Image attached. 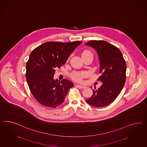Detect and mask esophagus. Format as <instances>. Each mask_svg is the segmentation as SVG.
Instances as JSON below:
<instances>
[{
    "label": "esophagus",
    "instance_id": "1",
    "mask_svg": "<svg viewBox=\"0 0 147 147\" xmlns=\"http://www.w3.org/2000/svg\"><path fill=\"white\" fill-rule=\"evenodd\" d=\"M76 86V87H78L79 89H84L85 88V87L84 86H81V85H79V84H77Z\"/></svg>",
    "mask_w": 147,
    "mask_h": 147
}]
</instances>
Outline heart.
<instances>
[{"label": "heart", "mask_w": 147, "mask_h": 147, "mask_svg": "<svg viewBox=\"0 0 147 147\" xmlns=\"http://www.w3.org/2000/svg\"><path fill=\"white\" fill-rule=\"evenodd\" d=\"M88 55H92V53L89 50H84L82 53V56H88ZM87 76V74L86 72H74L71 74V78L77 81H82V79L86 78Z\"/></svg>", "instance_id": "obj_1"}]
</instances>
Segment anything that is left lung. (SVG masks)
I'll list each match as a JSON object with an SVG mask.
<instances>
[{
  "instance_id": "obj_1",
  "label": "left lung",
  "mask_w": 147,
  "mask_h": 147,
  "mask_svg": "<svg viewBox=\"0 0 147 147\" xmlns=\"http://www.w3.org/2000/svg\"><path fill=\"white\" fill-rule=\"evenodd\" d=\"M97 51L102 73L97 79L103 82L93 95L86 99L94 107H105L112 103L123 89L126 82V64L121 52L115 45L104 40H90L85 44Z\"/></svg>"
}]
</instances>
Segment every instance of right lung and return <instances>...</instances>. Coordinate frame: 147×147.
Returning a JSON list of instances; mask_svg holds the SVG:
<instances>
[{"mask_svg": "<svg viewBox=\"0 0 147 147\" xmlns=\"http://www.w3.org/2000/svg\"><path fill=\"white\" fill-rule=\"evenodd\" d=\"M82 42H48L31 52L26 64V76L30 92L39 103L55 108L63 103L74 84L67 79H53L55 69L66 63L70 54Z\"/></svg>", "mask_w": 147, "mask_h": 147, "instance_id": "obj_1", "label": "right lung"}]
</instances>
